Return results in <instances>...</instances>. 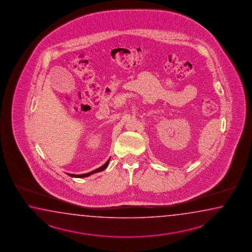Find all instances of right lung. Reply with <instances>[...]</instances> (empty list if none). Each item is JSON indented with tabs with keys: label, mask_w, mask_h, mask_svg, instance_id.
<instances>
[{
	"label": "right lung",
	"mask_w": 252,
	"mask_h": 252,
	"mask_svg": "<svg viewBox=\"0 0 252 252\" xmlns=\"http://www.w3.org/2000/svg\"><path fill=\"white\" fill-rule=\"evenodd\" d=\"M110 158L106 161V163L103 165V166H100L99 168H97V169H94V171L89 172V173H86V174H81V175H74V174H67L69 177H77V178H81V177H89V176H91L93 174H95V173H98V172L102 171V170H104L106 167H107L108 165H109V162H110Z\"/></svg>",
	"instance_id": "add662e5"
}]
</instances>
